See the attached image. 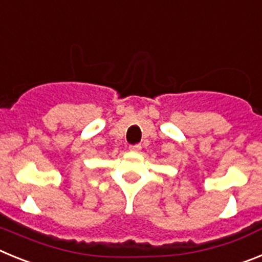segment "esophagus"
<instances>
[{
  "label": "esophagus",
  "instance_id": "esophagus-1",
  "mask_svg": "<svg viewBox=\"0 0 262 262\" xmlns=\"http://www.w3.org/2000/svg\"><path fill=\"white\" fill-rule=\"evenodd\" d=\"M129 150H130L132 152H138L141 150V145H132V146H129Z\"/></svg>",
  "mask_w": 262,
  "mask_h": 262
}]
</instances>
